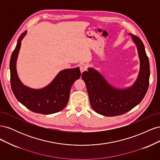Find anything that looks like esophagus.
Masks as SVG:
<instances>
[{
	"label": "esophagus",
	"mask_w": 160,
	"mask_h": 160,
	"mask_svg": "<svg viewBox=\"0 0 160 160\" xmlns=\"http://www.w3.org/2000/svg\"><path fill=\"white\" fill-rule=\"evenodd\" d=\"M80 67V70H81V72H83V71H86L87 69H88V65H87L86 63H81L79 66Z\"/></svg>",
	"instance_id": "obj_1"
}]
</instances>
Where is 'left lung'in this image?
<instances>
[{
	"label": "left lung",
	"instance_id": "left-lung-1",
	"mask_svg": "<svg viewBox=\"0 0 160 160\" xmlns=\"http://www.w3.org/2000/svg\"><path fill=\"white\" fill-rule=\"evenodd\" d=\"M129 35L137 47L140 62L138 78L132 86L126 89L115 88L93 68L82 73L91 107L99 114L108 117L123 115L138 105L147 93L150 75L148 57L142 40L132 34Z\"/></svg>",
	"mask_w": 160,
	"mask_h": 160
}]
</instances>
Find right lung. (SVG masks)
<instances>
[{"instance_id": "add662e5", "label": "right lung", "mask_w": 160, "mask_h": 160, "mask_svg": "<svg viewBox=\"0 0 160 160\" xmlns=\"http://www.w3.org/2000/svg\"><path fill=\"white\" fill-rule=\"evenodd\" d=\"M26 34L27 31L19 37L11 57V85L13 93L19 102L32 112L44 115L59 112L68 103L71 86L81 76L80 69L77 67L60 71L49 85L41 89L24 85L18 77L16 64L21 41Z\"/></svg>"}]
</instances>
